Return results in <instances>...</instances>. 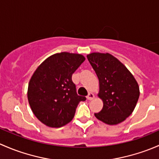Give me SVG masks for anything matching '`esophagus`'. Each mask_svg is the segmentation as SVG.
<instances>
[{"label": "esophagus", "mask_w": 159, "mask_h": 159, "mask_svg": "<svg viewBox=\"0 0 159 159\" xmlns=\"http://www.w3.org/2000/svg\"><path fill=\"white\" fill-rule=\"evenodd\" d=\"M86 98H87L88 100H92V99H93V98H94V94L92 93H89V94L86 96Z\"/></svg>", "instance_id": "1"}]
</instances>
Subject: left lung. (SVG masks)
<instances>
[{
    "instance_id": "left-lung-1",
    "label": "left lung",
    "mask_w": 159,
    "mask_h": 159,
    "mask_svg": "<svg viewBox=\"0 0 159 159\" xmlns=\"http://www.w3.org/2000/svg\"><path fill=\"white\" fill-rule=\"evenodd\" d=\"M99 82V97L103 107L94 115L108 125L123 122L132 114L139 97V87L132 73L109 53L87 55Z\"/></svg>"
}]
</instances>
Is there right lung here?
Masks as SVG:
<instances>
[{"instance_id":"1","label":"right lung","mask_w":159,"mask_h":159,"mask_svg":"<svg viewBox=\"0 0 159 159\" xmlns=\"http://www.w3.org/2000/svg\"><path fill=\"white\" fill-rule=\"evenodd\" d=\"M85 60L81 54L62 52L50 56L37 67L29 82L27 98L36 117L59 128L73 119L85 96H78L72 75Z\"/></svg>"}]
</instances>
